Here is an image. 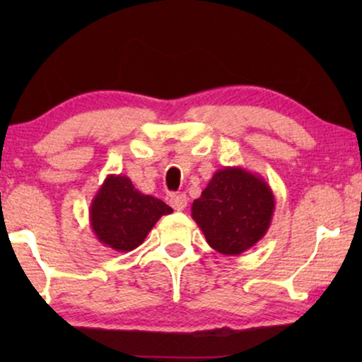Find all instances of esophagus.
I'll return each instance as SVG.
<instances>
[{"label":"esophagus","instance_id":"1","mask_svg":"<svg viewBox=\"0 0 362 362\" xmlns=\"http://www.w3.org/2000/svg\"><path fill=\"white\" fill-rule=\"evenodd\" d=\"M170 204L175 211H185L187 206V197L185 194H175L170 197Z\"/></svg>","mask_w":362,"mask_h":362}]
</instances>
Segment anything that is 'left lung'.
Wrapping results in <instances>:
<instances>
[{"label":"left lung","mask_w":362,"mask_h":362,"mask_svg":"<svg viewBox=\"0 0 362 362\" xmlns=\"http://www.w3.org/2000/svg\"><path fill=\"white\" fill-rule=\"evenodd\" d=\"M274 211V191L264 177L240 166H226L192 202L191 216L212 249L240 255L267 234Z\"/></svg>","instance_id":"obj_1"}]
</instances>
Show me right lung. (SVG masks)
<instances>
[{"mask_svg": "<svg viewBox=\"0 0 362 362\" xmlns=\"http://www.w3.org/2000/svg\"><path fill=\"white\" fill-rule=\"evenodd\" d=\"M171 212L166 202L138 191L128 176L108 175L93 196L88 219L102 245L132 252L146 239L161 216Z\"/></svg>", "mask_w": 362, "mask_h": 362, "instance_id": "1", "label": "right lung"}]
</instances>
